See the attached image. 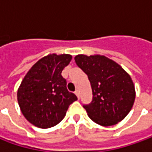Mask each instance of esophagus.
Wrapping results in <instances>:
<instances>
[{"mask_svg": "<svg viewBox=\"0 0 152 152\" xmlns=\"http://www.w3.org/2000/svg\"><path fill=\"white\" fill-rule=\"evenodd\" d=\"M74 93H75V95H76V96H77V97H78V98L79 99V91H75V92H74Z\"/></svg>", "mask_w": 152, "mask_h": 152, "instance_id": "34e87169", "label": "esophagus"}]
</instances>
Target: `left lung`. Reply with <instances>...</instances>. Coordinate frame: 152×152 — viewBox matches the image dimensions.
Returning a JSON list of instances; mask_svg holds the SVG:
<instances>
[{"instance_id": "8db88e82", "label": "left lung", "mask_w": 152, "mask_h": 152, "mask_svg": "<svg viewBox=\"0 0 152 152\" xmlns=\"http://www.w3.org/2000/svg\"><path fill=\"white\" fill-rule=\"evenodd\" d=\"M74 60L91 82L92 102L84 106L89 118L105 127L122 121L130 112L135 99L130 75L105 56L80 54Z\"/></svg>"}]
</instances>
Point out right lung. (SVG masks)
<instances>
[{"mask_svg":"<svg viewBox=\"0 0 152 152\" xmlns=\"http://www.w3.org/2000/svg\"><path fill=\"white\" fill-rule=\"evenodd\" d=\"M72 60L69 54H49L39 59L22 80L18 102L33 125L47 129L59 124L77 96L67 91L61 72Z\"/></svg>","mask_w":152,"mask_h":152,"instance_id":"1","label":"right lung"}]
</instances>
